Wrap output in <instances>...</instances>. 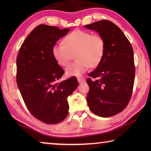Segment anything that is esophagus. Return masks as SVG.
<instances>
[{
	"label": "esophagus",
	"instance_id": "esophagus-1",
	"mask_svg": "<svg viewBox=\"0 0 151 151\" xmlns=\"http://www.w3.org/2000/svg\"><path fill=\"white\" fill-rule=\"evenodd\" d=\"M77 80H78L79 83H83V82L85 81V78L83 77H78L77 78Z\"/></svg>",
	"mask_w": 151,
	"mask_h": 151
}]
</instances>
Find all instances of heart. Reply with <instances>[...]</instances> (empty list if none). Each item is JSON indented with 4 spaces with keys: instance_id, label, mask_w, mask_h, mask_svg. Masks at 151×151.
I'll list each match as a JSON object with an SVG mask.
<instances>
[{
    "instance_id": "1",
    "label": "heart",
    "mask_w": 151,
    "mask_h": 151,
    "mask_svg": "<svg viewBox=\"0 0 151 151\" xmlns=\"http://www.w3.org/2000/svg\"><path fill=\"white\" fill-rule=\"evenodd\" d=\"M64 45L52 48L53 57L58 65L66 66L75 54V62L66 68L67 76H81L90 66L95 67L101 62L105 52V42L101 35L79 29L73 30L63 39Z\"/></svg>"
}]
</instances>
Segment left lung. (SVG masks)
Wrapping results in <instances>:
<instances>
[{
	"instance_id": "1",
	"label": "left lung",
	"mask_w": 151,
	"mask_h": 151,
	"mask_svg": "<svg viewBox=\"0 0 151 151\" xmlns=\"http://www.w3.org/2000/svg\"><path fill=\"white\" fill-rule=\"evenodd\" d=\"M97 32L105 42V52L96 69L88 74L87 103L101 117L115 115L126 108L133 88L135 68L132 47L119 28L103 20L85 25Z\"/></svg>"
}]
</instances>
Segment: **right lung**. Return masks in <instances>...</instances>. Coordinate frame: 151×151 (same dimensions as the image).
<instances>
[{
  "label": "right lung",
  "mask_w": 151,
  "mask_h": 151,
  "mask_svg": "<svg viewBox=\"0 0 151 151\" xmlns=\"http://www.w3.org/2000/svg\"><path fill=\"white\" fill-rule=\"evenodd\" d=\"M70 29L40 24L27 37L17 60V83L25 104L35 118L57 124L68 114L67 97L77 88L76 77L58 83L64 71L52 48Z\"/></svg>",
  "instance_id": "obj_1"
}]
</instances>
